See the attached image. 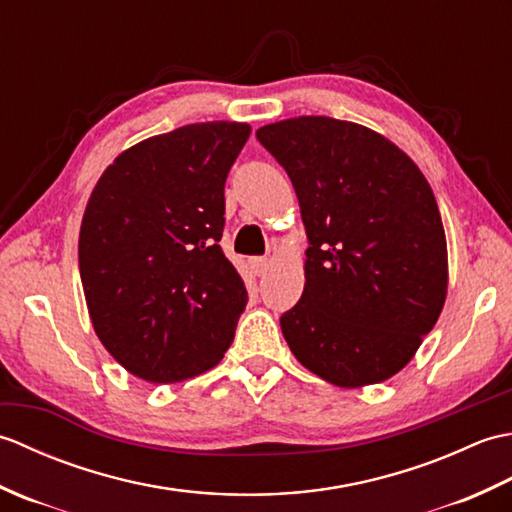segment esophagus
<instances>
[{
  "instance_id": "34e87169",
  "label": "esophagus",
  "mask_w": 512,
  "mask_h": 512,
  "mask_svg": "<svg viewBox=\"0 0 512 512\" xmlns=\"http://www.w3.org/2000/svg\"><path fill=\"white\" fill-rule=\"evenodd\" d=\"M248 266H250V270H253V273L259 277V275L266 273L270 262H268L266 257H253V259H250V262H248Z\"/></svg>"
}]
</instances>
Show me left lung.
I'll use <instances>...</instances> for the list:
<instances>
[{"label":"left lung","instance_id":"obj_1","mask_svg":"<svg viewBox=\"0 0 512 512\" xmlns=\"http://www.w3.org/2000/svg\"><path fill=\"white\" fill-rule=\"evenodd\" d=\"M286 169L306 226V286L281 317L297 361L336 387L398 374L436 325L447 237L427 178L383 134L330 116L257 129Z\"/></svg>","mask_w":512,"mask_h":512}]
</instances>
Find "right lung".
Segmentation results:
<instances>
[{"label": "right lung", "mask_w": 512, "mask_h": 512, "mask_svg": "<svg viewBox=\"0 0 512 512\" xmlns=\"http://www.w3.org/2000/svg\"><path fill=\"white\" fill-rule=\"evenodd\" d=\"M246 123H193L118 154L79 233L85 303L103 347L147 383H180L222 361L246 288L220 248L224 182Z\"/></svg>", "instance_id": "add662e5"}]
</instances>
